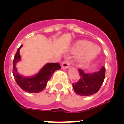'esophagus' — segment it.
Segmentation results:
<instances>
[{"label": "esophagus", "mask_w": 124, "mask_h": 124, "mask_svg": "<svg viewBox=\"0 0 124 124\" xmlns=\"http://www.w3.org/2000/svg\"><path fill=\"white\" fill-rule=\"evenodd\" d=\"M61 66H62V68H69L70 66V61H68V60H64V61H63V63H62V65H61Z\"/></svg>", "instance_id": "1"}]
</instances>
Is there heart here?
I'll return each mask as SVG.
<instances>
[{"label": "heart", "mask_w": 124, "mask_h": 124, "mask_svg": "<svg viewBox=\"0 0 124 124\" xmlns=\"http://www.w3.org/2000/svg\"><path fill=\"white\" fill-rule=\"evenodd\" d=\"M75 52L81 53L80 54L78 61L81 63H88L94 59L98 54V48L93 46L91 43L88 41H80L74 47Z\"/></svg>", "instance_id": "b5f03b06"}]
</instances>
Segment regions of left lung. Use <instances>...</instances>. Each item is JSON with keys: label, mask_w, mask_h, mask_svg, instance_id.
Instances as JSON below:
<instances>
[{"label": "left lung", "mask_w": 124, "mask_h": 124, "mask_svg": "<svg viewBox=\"0 0 124 124\" xmlns=\"http://www.w3.org/2000/svg\"><path fill=\"white\" fill-rule=\"evenodd\" d=\"M78 71L80 79L72 85L75 93L82 96L96 94L105 80V68L102 67L99 71L91 74L85 73L81 69H78Z\"/></svg>", "instance_id": "8db88e82"}]
</instances>
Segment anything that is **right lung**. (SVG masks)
Instances as JSON below:
<instances>
[{
  "instance_id": "obj_1",
  "label": "right lung",
  "mask_w": 124,
  "mask_h": 124,
  "mask_svg": "<svg viewBox=\"0 0 124 124\" xmlns=\"http://www.w3.org/2000/svg\"><path fill=\"white\" fill-rule=\"evenodd\" d=\"M21 46L18 49L13 60V76L18 85L24 91L30 93H40L44 89L53 73L57 70L61 68L60 64L58 63H47L35 76L31 77L22 76L17 72L18 70L16 67L17 62L21 59L19 49Z\"/></svg>"
}]
</instances>
